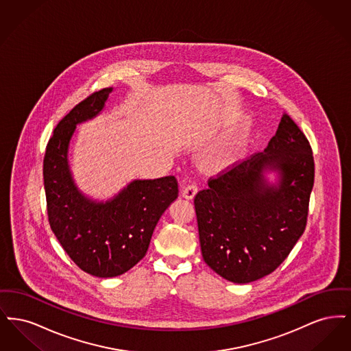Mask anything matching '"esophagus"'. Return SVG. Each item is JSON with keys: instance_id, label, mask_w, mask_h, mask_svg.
Instances as JSON below:
<instances>
[{"instance_id": "esophagus-1", "label": "esophagus", "mask_w": 351, "mask_h": 351, "mask_svg": "<svg viewBox=\"0 0 351 351\" xmlns=\"http://www.w3.org/2000/svg\"><path fill=\"white\" fill-rule=\"evenodd\" d=\"M196 193H197V186L195 184H188L182 192L184 199L186 200H192L196 196Z\"/></svg>"}]
</instances>
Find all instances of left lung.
Masks as SVG:
<instances>
[{
	"label": "left lung",
	"instance_id": "1",
	"mask_svg": "<svg viewBox=\"0 0 351 351\" xmlns=\"http://www.w3.org/2000/svg\"><path fill=\"white\" fill-rule=\"evenodd\" d=\"M271 171L275 182L267 180ZM313 183L311 145L284 113L263 152L209 179V188L196 195L205 263L238 284L275 271L305 230Z\"/></svg>",
	"mask_w": 351,
	"mask_h": 351
}]
</instances>
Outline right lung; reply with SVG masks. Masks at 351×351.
I'll return each instance as SVG.
<instances>
[{
    "label": "right lung",
    "instance_id": "obj_1",
    "mask_svg": "<svg viewBox=\"0 0 351 351\" xmlns=\"http://www.w3.org/2000/svg\"><path fill=\"white\" fill-rule=\"evenodd\" d=\"M113 88L77 104L55 128L43 160L51 229L69 258L97 278H114L147 252L154 229L178 199L175 176L135 179L106 201L85 196L73 180L68 151L76 126L99 116Z\"/></svg>",
    "mask_w": 351,
    "mask_h": 351
}]
</instances>
